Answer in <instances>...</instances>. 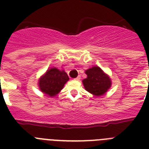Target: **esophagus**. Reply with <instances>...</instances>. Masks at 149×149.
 Returning a JSON list of instances; mask_svg holds the SVG:
<instances>
[{
  "label": "esophagus",
  "instance_id": "1",
  "mask_svg": "<svg viewBox=\"0 0 149 149\" xmlns=\"http://www.w3.org/2000/svg\"><path fill=\"white\" fill-rule=\"evenodd\" d=\"M80 79H81V76H78V77H77L76 78H74V80H75V81H79Z\"/></svg>",
  "mask_w": 149,
  "mask_h": 149
}]
</instances>
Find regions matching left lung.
I'll return each mask as SVG.
<instances>
[{
	"label": "left lung",
	"instance_id": "left-lung-1",
	"mask_svg": "<svg viewBox=\"0 0 149 149\" xmlns=\"http://www.w3.org/2000/svg\"><path fill=\"white\" fill-rule=\"evenodd\" d=\"M87 77L83 81L86 91L97 96L106 93L111 86V81L108 76L98 66H94L86 71Z\"/></svg>",
	"mask_w": 149,
	"mask_h": 149
}]
</instances>
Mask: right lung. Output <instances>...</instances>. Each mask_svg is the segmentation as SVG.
<instances>
[{"mask_svg":"<svg viewBox=\"0 0 149 149\" xmlns=\"http://www.w3.org/2000/svg\"><path fill=\"white\" fill-rule=\"evenodd\" d=\"M68 79V74L64 71L53 68L47 71L45 74L41 77L39 86L42 92L52 97L63 89Z\"/></svg>","mask_w":149,"mask_h":149,"instance_id":"1","label":"right lung"}]
</instances>
